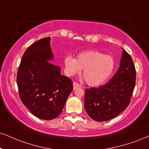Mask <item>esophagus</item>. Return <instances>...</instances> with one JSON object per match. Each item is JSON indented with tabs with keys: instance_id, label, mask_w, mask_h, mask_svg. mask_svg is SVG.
Segmentation results:
<instances>
[{
	"instance_id": "34e87169",
	"label": "esophagus",
	"mask_w": 149,
	"mask_h": 149,
	"mask_svg": "<svg viewBox=\"0 0 149 149\" xmlns=\"http://www.w3.org/2000/svg\"><path fill=\"white\" fill-rule=\"evenodd\" d=\"M73 89H78V88H80V87H81V85H80V84H78V82H73Z\"/></svg>"
}]
</instances>
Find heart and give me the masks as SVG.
<instances>
[{"label":"heart","instance_id":"1","mask_svg":"<svg viewBox=\"0 0 149 149\" xmlns=\"http://www.w3.org/2000/svg\"><path fill=\"white\" fill-rule=\"evenodd\" d=\"M64 64L65 72L69 76L78 74L81 69H84V78L90 86L101 85L110 76L114 69L112 56L93 50L80 52L76 59L68 55L64 58Z\"/></svg>","mask_w":149,"mask_h":149}]
</instances>
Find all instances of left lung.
I'll use <instances>...</instances> for the list:
<instances>
[{"label": "left lung", "instance_id": "left-lung-1", "mask_svg": "<svg viewBox=\"0 0 149 149\" xmlns=\"http://www.w3.org/2000/svg\"><path fill=\"white\" fill-rule=\"evenodd\" d=\"M136 71L130 55L123 49L120 66L110 81L99 87L86 89L85 108L96 121H108L126 109L135 86Z\"/></svg>", "mask_w": 149, "mask_h": 149}]
</instances>
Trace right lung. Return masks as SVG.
Returning <instances> with one entry per match:
<instances>
[{"mask_svg": "<svg viewBox=\"0 0 149 149\" xmlns=\"http://www.w3.org/2000/svg\"><path fill=\"white\" fill-rule=\"evenodd\" d=\"M51 37L41 39L25 51L17 72L19 96L32 114L44 120H51L63 110L73 90V82L61 75L53 59Z\"/></svg>", "mask_w": 149, "mask_h": 149, "instance_id": "right-lung-1", "label": "right lung"}]
</instances>
